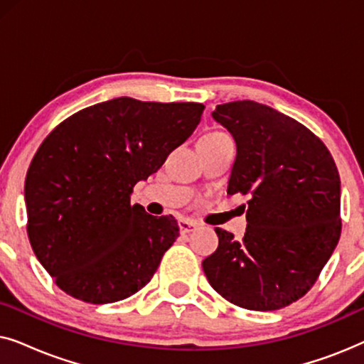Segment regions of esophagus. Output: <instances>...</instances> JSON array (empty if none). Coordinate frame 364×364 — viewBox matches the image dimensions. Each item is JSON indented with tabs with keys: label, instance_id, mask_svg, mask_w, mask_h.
<instances>
[{
	"label": "esophagus",
	"instance_id": "1",
	"mask_svg": "<svg viewBox=\"0 0 364 364\" xmlns=\"http://www.w3.org/2000/svg\"><path fill=\"white\" fill-rule=\"evenodd\" d=\"M178 228H181V233H191L197 228V223L182 218V220H178Z\"/></svg>",
	"mask_w": 364,
	"mask_h": 364
}]
</instances>
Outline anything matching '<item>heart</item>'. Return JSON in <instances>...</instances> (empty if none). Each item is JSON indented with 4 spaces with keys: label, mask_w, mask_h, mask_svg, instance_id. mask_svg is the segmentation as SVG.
I'll use <instances>...</instances> for the list:
<instances>
[{
    "label": "heart",
    "mask_w": 364,
    "mask_h": 364,
    "mask_svg": "<svg viewBox=\"0 0 364 364\" xmlns=\"http://www.w3.org/2000/svg\"><path fill=\"white\" fill-rule=\"evenodd\" d=\"M207 136H222L220 132H212V134H207Z\"/></svg>",
    "instance_id": "b5f03b06"
}]
</instances>
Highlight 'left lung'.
Instances as JSON below:
<instances>
[{"instance_id": "1", "label": "left lung", "mask_w": 364, "mask_h": 364, "mask_svg": "<svg viewBox=\"0 0 364 364\" xmlns=\"http://www.w3.org/2000/svg\"><path fill=\"white\" fill-rule=\"evenodd\" d=\"M212 117L237 144L227 193L250 196L242 240L215 228L202 262L233 305L280 310L315 285L341 233V182L331 154L295 119L255 101L217 106Z\"/></svg>"}]
</instances>
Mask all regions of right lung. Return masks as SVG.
Instances as JSON below:
<instances>
[{"instance_id": "1", "label": "right lung", "mask_w": 364, "mask_h": 364, "mask_svg": "<svg viewBox=\"0 0 364 364\" xmlns=\"http://www.w3.org/2000/svg\"><path fill=\"white\" fill-rule=\"evenodd\" d=\"M203 109L117 97L73 114L44 139L24 183L28 237L63 291L104 305L151 282L178 225L131 205L132 187L192 136Z\"/></svg>"}]
</instances>
